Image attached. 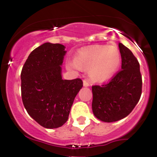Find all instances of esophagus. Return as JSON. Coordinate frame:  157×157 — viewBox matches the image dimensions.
<instances>
[{
	"label": "esophagus",
	"mask_w": 157,
	"mask_h": 157,
	"mask_svg": "<svg viewBox=\"0 0 157 157\" xmlns=\"http://www.w3.org/2000/svg\"><path fill=\"white\" fill-rule=\"evenodd\" d=\"M83 86H85V87H88V86H89V82H88L86 80H83Z\"/></svg>",
	"instance_id": "1"
}]
</instances>
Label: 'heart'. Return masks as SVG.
Instances as JSON below:
<instances>
[{
	"label": "heart",
	"instance_id": "heart-1",
	"mask_svg": "<svg viewBox=\"0 0 157 157\" xmlns=\"http://www.w3.org/2000/svg\"><path fill=\"white\" fill-rule=\"evenodd\" d=\"M121 62V55L115 46H92L77 54L75 60L68 62V69L80 71L89 68L91 80L103 82L109 80L117 71Z\"/></svg>",
	"mask_w": 157,
	"mask_h": 157
}]
</instances>
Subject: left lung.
I'll use <instances>...</instances> for the list:
<instances>
[{"instance_id":"8db88e82","label":"left lung","mask_w":157,"mask_h":157,"mask_svg":"<svg viewBox=\"0 0 157 157\" xmlns=\"http://www.w3.org/2000/svg\"><path fill=\"white\" fill-rule=\"evenodd\" d=\"M121 70L108 84L92 86V111L98 120L113 122L125 118L134 109L142 94L140 63L130 49L119 44Z\"/></svg>"}]
</instances>
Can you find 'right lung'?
Segmentation results:
<instances>
[{
	"label": "right lung",
	"instance_id": "right-lung-1",
	"mask_svg": "<svg viewBox=\"0 0 157 157\" xmlns=\"http://www.w3.org/2000/svg\"><path fill=\"white\" fill-rule=\"evenodd\" d=\"M66 47L45 43L33 50L21 75V96L29 115L46 128L61 127L68 119L82 81L63 80Z\"/></svg>",
	"mask_w": 157,
	"mask_h": 157
}]
</instances>
